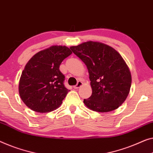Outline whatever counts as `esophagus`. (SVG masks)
I'll list each match as a JSON object with an SVG mask.
<instances>
[{
	"label": "esophagus",
	"mask_w": 153,
	"mask_h": 153,
	"mask_svg": "<svg viewBox=\"0 0 153 153\" xmlns=\"http://www.w3.org/2000/svg\"><path fill=\"white\" fill-rule=\"evenodd\" d=\"M82 85H83V83H82V82H81V81H79L78 82H77L76 85H74V87H73V88H74V89H77V88H80V87H81V86Z\"/></svg>",
	"instance_id": "1"
}]
</instances>
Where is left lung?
Here are the masks:
<instances>
[{
  "instance_id": "obj_1",
  "label": "left lung",
  "mask_w": 153,
  "mask_h": 153,
  "mask_svg": "<svg viewBox=\"0 0 153 153\" xmlns=\"http://www.w3.org/2000/svg\"><path fill=\"white\" fill-rule=\"evenodd\" d=\"M70 49L87 66L92 95L83 103L99 112L112 111L127 98L132 77L127 64L120 54L110 46L88 41Z\"/></svg>"
}]
</instances>
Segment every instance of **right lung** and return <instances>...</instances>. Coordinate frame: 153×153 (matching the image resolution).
Wrapping results in <instances>:
<instances>
[{
  "label": "right lung",
  "instance_id": "1",
  "mask_svg": "<svg viewBox=\"0 0 153 153\" xmlns=\"http://www.w3.org/2000/svg\"><path fill=\"white\" fill-rule=\"evenodd\" d=\"M72 53L66 46L53 45L36 53L27 62L20 78L19 92L29 108L45 113L61 105L70 90L64 85L65 76L59 66Z\"/></svg>",
  "mask_w": 153,
  "mask_h": 153
}]
</instances>
